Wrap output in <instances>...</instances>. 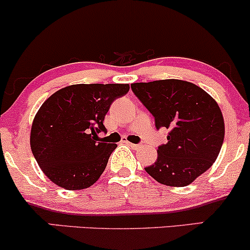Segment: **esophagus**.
Wrapping results in <instances>:
<instances>
[{"label":"esophagus","instance_id":"34e87169","mask_svg":"<svg viewBox=\"0 0 250 250\" xmlns=\"http://www.w3.org/2000/svg\"><path fill=\"white\" fill-rule=\"evenodd\" d=\"M127 145L131 148H133V150H139V148L142 147V144H132V143H128V142H127Z\"/></svg>","mask_w":250,"mask_h":250}]
</instances>
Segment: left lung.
Returning <instances> with one entry per match:
<instances>
[{
  "mask_svg": "<svg viewBox=\"0 0 250 250\" xmlns=\"http://www.w3.org/2000/svg\"><path fill=\"white\" fill-rule=\"evenodd\" d=\"M134 95L155 118L156 128L169 130L157 161L145 171L159 183L186 187L216 161L224 139L217 103L195 83L177 79L137 83Z\"/></svg>",
  "mask_w": 250,
  "mask_h": 250,
  "instance_id": "left-lung-1",
  "label": "left lung"
}]
</instances>
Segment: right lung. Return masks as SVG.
<instances>
[{
	"label": "right lung",
	"mask_w": 250,
	"mask_h": 250,
	"mask_svg": "<svg viewBox=\"0 0 250 250\" xmlns=\"http://www.w3.org/2000/svg\"><path fill=\"white\" fill-rule=\"evenodd\" d=\"M128 83H79L59 89L34 118L30 147L41 170L66 190H81L99 179L117 145L104 143V119Z\"/></svg>",
	"instance_id": "right-lung-1"
}]
</instances>
